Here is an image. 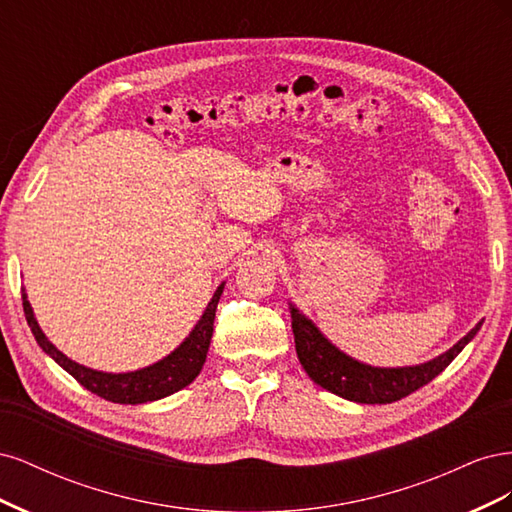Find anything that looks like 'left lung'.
<instances>
[{"label":"left lung","mask_w":512,"mask_h":512,"mask_svg":"<svg viewBox=\"0 0 512 512\" xmlns=\"http://www.w3.org/2000/svg\"><path fill=\"white\" fill-rule=\"evenodd\" d=\"M292 316V333L297 356L312 378L322 389H327L339 397L356 401V404H393L401 397H408L416 389H421L431 382L438 374L453 363L455 356L472 342L478 333L480 324L459 342L436 356L433 361L414 367H371L365 363L354 361L352 356L335 348L327 337H324L316 324L305 318L297 307L290 305Z\"/></svg>","instance_id":"obj_1"}]
</instances>
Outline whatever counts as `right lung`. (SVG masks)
<instances>
[{"label":"right lung","mask_w":512,"mask_h":512,"mask_svg":"<svg viewBox=\"0 0 512 512\" xmlns=\"http://www.w3.org/2000/svg\"><path fill=\"white\" fill-rule=\"evenodd\" d=\"M222 290H224V284H220L218 290L213 292L205 314L200 316L198 324L192 329V333L185 337V342L179 348H175L168 356H164L162 361L143 369L128 371V374H106V371L89 369L85 365H79L72 359H68L64 352H59L38 327V320L34 318V309L29 305L25 292H23V312L38 346L49 354L57 365L64 367L76 382H81L85 389L94 395L106 401H113V404L134 406V404H147V401H156V399L173 395L181 391L183 386H188L200 374V369H203L207 352H209L215 309H218Z\"/></svg>","instance_id":"1"}]
</instances>
